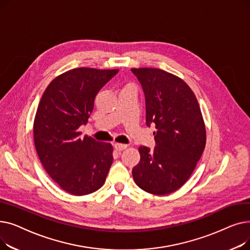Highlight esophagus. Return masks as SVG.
Returning a JSON list of instances; mask_svg holds the SVG:
<instances>
[{
  "label": "esophagus",
  "mask_w": 250,
  "mask_h": 250,
  "mask_svg": "<svg viewBox=\"0 0 250 250\" xmlns=\"http://www.w3.org/2000/svg\"><path fill=\"white\" fill-rule=\"evenodd\" d=\"M114 148H115V150H117V151H123V150L126 149V148H127V146H126V145H125V144L116 143V144H114Z\"/></svg>",
  "instance_id": "1"
}]
</instances>
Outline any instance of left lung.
I'll use <instances>...</instances> for the list:
<instances>
[{
	"label": "left lung",
	"mask_w": 250,
	"mask_h": 250,
	"mask_svg": "<svg viewBox=\"0 0 250 250\" xmlns=\"http://www.w3.org/2000/svg\"><path fill=\"white\" fill-rule=\"evenodd\" d=\"M146 99V124L155 125L156 147L141 146L133 169L137 186L165 195L188 180L206 147L207 133L198 99L181 78L156 68H133Z\"/></svg>",
	"instance_id": "obj_1"
}]
</instances>
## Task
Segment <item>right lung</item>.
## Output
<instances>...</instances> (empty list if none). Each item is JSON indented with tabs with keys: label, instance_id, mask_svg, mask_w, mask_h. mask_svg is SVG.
I'll use <instances>...</instances> for the list:
<instances>
[{
	"label": "right lung",
	"instance_id": "add662e5",
	"mask_svg": "<svg viewBox=\"0 0 250 250\" xmlns=\"http://www.w3.org/2000/svg\"><path fill=\"white\" fill-rule=\"evenodd\" d=\"M118 69L77 68L64 72L46 87L33 123L34 145L43 168L64 191L86 195L98 190L112 164L110 143L81 138L98 91Z\"/></svg>",
	"mask_w": 250,
	"mask_h": 250
}]
</instances>
